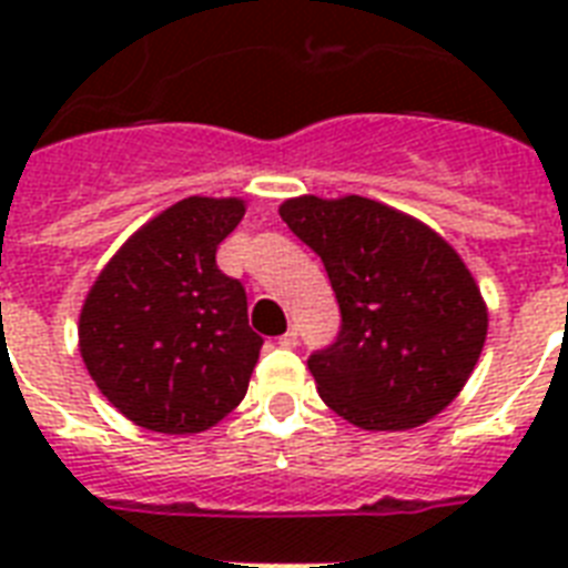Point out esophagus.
Returning a JSON list of instances; mask_svg holds the SVG:
<instances>
[{"label":"esophagus","instance_id":"1","mask_svg":"<svg viewBox=\"0 0 568 568\" xmlns=\"http://www.w3.org/2000/svg\"><path fill=\"white\" fill-rule=\"evenodd\" d=\"M280 345L283 347H288V351H292V347H297V329H288V333H285L283 338H280Z\"/></svg>","mask_w":568,"mask_h":568}]
</instances>
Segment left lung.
<instances>
[{
  "mask_svg": "<svg viewBox=\"0 0 568 568\" xmlns=\"http://www.w3.org/2000/svg\"><path fill=\"white\" fill-rule=\"evenodd\" d=\"M327 267L342 333L310 359L318 395L363 430H413L463 392L484 351L480 285L439 232L392 205L303 194L280 205Z\"/></svg>",
  "mask_w": 568,
  "mask_h": 568,
  "instance_id": "8db88e82",
  "label": "left lung"
}]
</instances>
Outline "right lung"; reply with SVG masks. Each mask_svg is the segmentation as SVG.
I'll list each match as a JSON object with an SVG mask.
<instances>
[{
  "label": "right lung",
  "mask_w": 568,
  "mask_h": 568,
  "mask_svg": "<svg viewBox=\"0 0 568 568\" xmlns=\"http://www.w3.org/2000/svg\"><path fill=\"white\" fill-rule=\"evenodd\" d=\"M241 196H185L129 235L79 312V354L111 406L144 430L191 436L244 400L262 338L214 253Z\"/></svg>",
  "instance_id": "add662e5"
}]
</instances>
